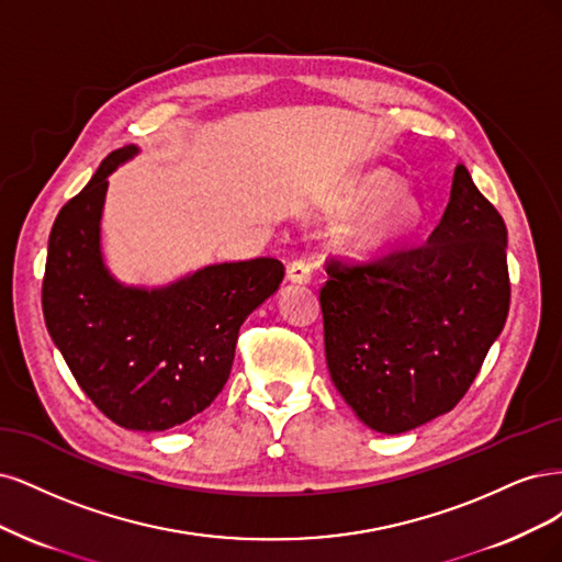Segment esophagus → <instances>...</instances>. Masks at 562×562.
I'll return each mask as SVG.
<instances>
[{"label":"esophagus","mask_w":562,"mask_h":562,"mask_svg":"<svg viewBox=\"0 0 562 562\" xmlns=\"http://www.w3.org/2000/svg\"><path fill=\"white\" fill-rule=\"evenodd\" d=\"M286 278L292 280V282H296V284L311 282V278H313V266L307 263L305 259H296V261L289 263V268H286Z\"/></svg>","instance_id":"34e87169"}]
</instances>
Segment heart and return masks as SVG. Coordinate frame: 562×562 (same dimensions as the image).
Masks as SVG:
<instances>
[{"mask_svg": "<svg viewBox=\"0 0 562 562\" xmlns=\"http://www.w3.org/2000/svg\"><path fill=\"white\" fill-rule=\"evenodd\" d=\"M396 191H400V184H396L387 175H373L357 189L355 203L359 205L383 201L355 226L352 238L357 245L361 247L385 245L402 238V235H406L413 228L418 210H415V203L411 198L396 195Z\"/></svg>", "mask_w": 562, "mask_h": 562, "instance_id": "obj_1", "label": "heart"}]
</instances>
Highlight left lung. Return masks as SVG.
<instances>
[{
  "instance_id": "obj_1",
  "label": "left lung",
  "mask_w": 562,
  "mask_h": 562,
  "mask_svg": "<svg viewBox=\"0 0 562 562\" xmlns=\"http://www.w3.org/2000/svg\"><path fill=\"white\" fill-rule=\"evenodd\" d=\"M319 292L336 390L367 427L402 434L458 406L509 315L506 226L462 166L439 226L369 263H327Z\"/></svg>"
}]
</instances>
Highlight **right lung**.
I'll return each mask as SVG.
<instances>
[{"label": "right lung", "instance_id": "obj_1", "mask_svg": "<svg viewBox=\"0 0 562 562\" xmlns=\"http://www.w3.org/2000/svg\"><path fill=\"white\" fill-rule=\"evenodd\" d=\"M112 151L58 212L42 307L71 375L112 423L162 431L205 411L226 385L247 315L278 292L284 266L261 257L212 263L166 286L121 284L102 259L106 177L137 156Z\"/></svg>", "mask_w": 562, "mask_h": 562}]
</instances>
